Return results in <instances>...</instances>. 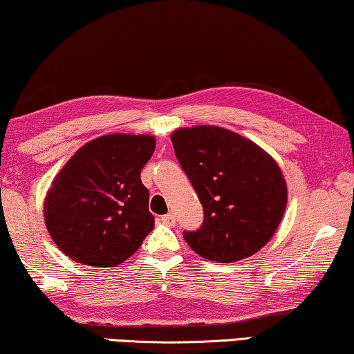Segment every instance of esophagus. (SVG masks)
<instances>
[{"label": "esophagus", "mask_w": 354, "mask_h": 354, "mask_svg": "<svg viewBox=\"0 0 354 354\" xmlns=\"http://www.w3.org/2000/svg\"><path fill=\"white\" fill-rule=\"evenodd\" d=\"M160 221H161V223H165V225L174 226V225H176V215H174V214L162 215V216H160Z\"/></svg>", "instance_id": "esophagus-1"}]
</instances>
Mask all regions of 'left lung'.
<instances>
[{"label":"left lung","mask_w":354,"mask_h":354,"mask_svg":"<svg viewBox=\"0 0 354 354\" xmlns=\"http://www.w3.org/2000/svg\"><path fill=\"white\" fill-rule=\"evenodd\" d=\"M171 140L204 209L199 230L183 232L193 252L234 263L263 248L288 201L285 178L272 156L230 129L207 124L177 129Z\"/></svg>","instance_id":"1"}]
</instances>
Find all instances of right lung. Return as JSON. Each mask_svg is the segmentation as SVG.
Listing matches in <instances>:
<instances>
[{
  "mask_svg": "<svg viewBox=\"0 0 354 354\" xmlns=\"http://www.w3.org/2000/svg\"><path fill=\"white\" fill-rule=\"evenodd\" d=\"M155 151L151 136L107 134L75 151L44 204L53 242L75 263L113 268L153 230L140 171Z\"/></svg>",
  "mask_w": 354,
  "mask_h": 354,
  "instance_id": "1",
  "label": "right lung"
}]
</instances>
